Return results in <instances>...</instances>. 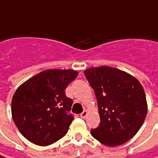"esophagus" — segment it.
Listing matches in <instances>:
<instances>
[{
  "label": "esophagus",
  "mask_w": 158,
  "mask_h": 158,
  "mask_svg": "<svg viewBox=\"0 0 158 158\" xmlns=\"http://www.w3.org/2000/svg\"><path fill=\"white\" fill-rule=\"evenodd\" d=\"M88 115V111H86V110H84L81 114H80V117L82 118V119H85L86 117Z\"/></svg>",
  "instance_id": "obj_1"
}]
</instances>
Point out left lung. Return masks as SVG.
<instances>
[{
	"instance_id": "1",
	"label": "left lung",
	"mask_w": 158,
	"mask_h": 158,
	"mask_svg": "<svg viewBox=\"0 0 158 158\" xmlns=\"http://www.w3.org/2000/svg\"><path fill=\"white\" fill-rule=\"evenodd\" d=\"M84 74L95 91L101 121L91 135L108 147L125 143L139 131L147 115L141 84L127 72L108 66L90 68Z\"/></svg>"
}]
</instances>
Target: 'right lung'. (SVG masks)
I'll list each match as a JSON object with an SVG mask.
<instances>
[{
	"label": "right lung",
	"instance_id": "right-lung-1",
	"mask_svg": "<svg viewBox=\"0 0 158 158\" xmlns=\"http://www.w3.org/2000/svg\"><path fill=\"white\" fill-rule=\"evenodd\" d=\"M77 76L73 70H46L18 88L11 101L12 119L27 140L48 146L65 136L74 118L65 89Z\"/></svg>",
	"mask_w": 158,
	"mask_h": 158
}]
</instances>
